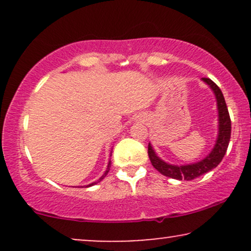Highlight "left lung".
Wrapping results in <instances>:
<instances>
[{
  "instance_id": "8db88e82",
  "label": "left lung",
  "mask_w": 251,
  "mask_h": 251,
  "mask_svg": "<svg viewBox=\"0 0 251 251\" xmlns=\"http://www.w3.org/2000/svg\"><path fill=\"white\" fill-rule=\"evenodd\" d=\"M202 81L205 82L211 90L214 91L217 99V108H218V137L216 140L215 147L205 159L201 160L200 162L187 164V166H174L161 160L154 152L153 147L149 144V156L152 166L164 176L174 178V179L179 180H192L194 178L200 177L202 175L207 174L218 166L224 157L226 151H227L229 138H231V119H229L228 109L226 106L224 96L218 85L211 81L210 78L202 77Z\"/></svg>"
}]
</instances>
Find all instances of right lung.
<instances>
[{"label":"right lung","mask_w":251,"mask_h":251,"mask_svg":"<svg viewBox=\"0 0 251 251\" xmlns=\"http://www.w3.org/2000/svg\"><path fill=\"white\" fill-rule=\"evenodd\" d=\"M109 168H111V161H109V163H108V166H107V170H106V171H105V173H104V175H102V176H101L100 178H99V179H98L97 181H94V183H91V184H89V185H87V187H90V186H92V185L97 184V183H98V181H100V180L102 179V178H104V177L106 176V175H107V173H108V171H109Z\"/></svg>","instance_id":"add662e5"}]
</instances>
